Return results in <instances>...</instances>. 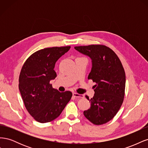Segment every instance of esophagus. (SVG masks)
<instances>
[{
	"instance_id": "34e87169",
	"label": "esophagus",
	"mask_w": 148,
	"mask_h": 148,
	"mask_svg": "<svg viewBox=\"0 0 148 148\" xmlns=\"http://www.w3.org/2000/svg\"><path fill=\"white\" fill-rule=\"evenodd\" d=\"M73 96L75 97H78V98H83L84 97V95H79V94L76 93V92L73 93Z\"/></svg>"
}]
</instances>
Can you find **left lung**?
Returning <instances> with one entry per match:
<instances>
[{"mask_svg":"<svg viewBox=\"0 0 148 148\" xmlns=\"http://www.w3.org/2000/svg\"><path fill=\"white\" fill-rule=\"evenodd\" d=\"M75 49L91 59L92 68L88 78L96 83L95 93L84 115L95 125L108 122L117 114L125 96V73L119 58L109 47L103 45L76 46Z\"/></svg>","mask_w":148,"mask_h":148,"instance_id":"8db88e82","label":"left lung"}]
</instances>
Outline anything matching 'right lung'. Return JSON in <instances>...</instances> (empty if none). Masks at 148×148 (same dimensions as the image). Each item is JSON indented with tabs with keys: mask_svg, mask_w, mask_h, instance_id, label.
<instances>
[{
	"mask_svg": "<svg viewBox=\"0 0 148 148\" xmlns=\"http://www.w3.org/2000/svg\"><path fill=\"white\" fill-rule=\"evenodd\" d=\"M70 46L53 47L33 53L26 60L19 77V90L26 109L40 123L51 122L62 113L72 96L69 91L59 92L50 81L54 79L56 62Z\"/></svg>",
	"mask_w": 148,
	"mask_h": 148,
	"instance_id": "add662e5",
	"label": "right lung"
}]
</instances>
